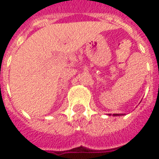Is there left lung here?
<instances>
[{
    "label": "left lung",
    "mask_w": 159,
    "mask_h": 159,
    "mask_svg": "<svg viewBox=\"0 0 159 159\" xmlns=\"http://www.w3.org/2000/svg\"><path fill=\"white\" fill-rule=\"evenodd\" d=\"M113 115H114V116H117V115H119V114H113Z\"/></svg>",
    "instance_id": "8db88e82"
}]
</instances>
